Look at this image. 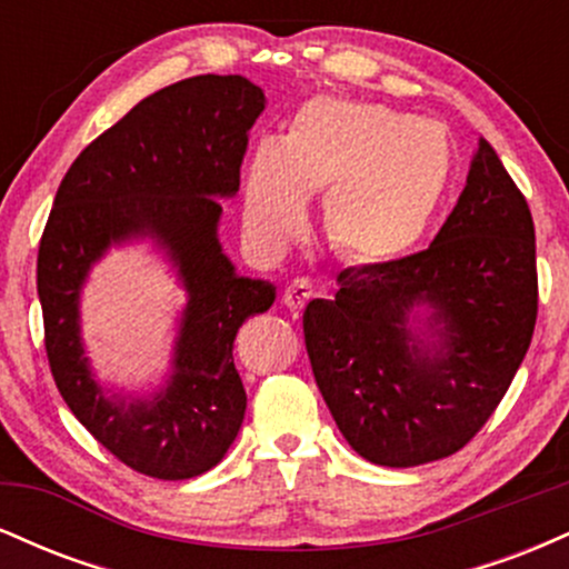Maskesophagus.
<instances>
[{
  "mask_svg": "<svg viewBox=\"0 0 569 569\" xmlns=\"http://www.w3.org/2000/svg\"><path fill=\"white\" fill-rule=\"evenodd\" d=\"M312 283L307 278H297L291 280L289 286H286V293H283V302L289 310H302V307L310 302L312 299Z\"/></svg>",
  "mask_w": 569,
  "mask_h": 569,
  "instance_id": "obj_1",
  "label": "esophagus"
}]
</instances>
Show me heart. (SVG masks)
Instances as JSON below:
<instances>
[{
	"instance_id": "b5f03b06",
	"label": "heart",
	"mask_w": 569,
	"mask_h": 569,
	"mask_svg": "<svg viewBox=\"0 0 569 569\" xmlns=\"http://www.w3.org/2000/svg\"><path fill=\"white\" fill-rule=\"evenodd\" d=\"M452 179V147L428 120L388 107L312 101L283 143L262 141L246 176V219L280 246L302 230L307 194H326V238L352 262H388L428 230Z\"/></svg>"
}]
</instances>
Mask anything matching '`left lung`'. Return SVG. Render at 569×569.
I'll list each match as a JSON object with an SVG mask.
<instances>
[{
    "instance_id": "8db88e82",
    "label": "left lung",
    "mask_w": 569,
    "mask_h": 569,
    "mask_svg": "<svg viewBox=\"0 0 569 569\" xmlns=\"http://www.w3.org/2000/svg\"><path fill=\"white\" fill-rule=\"evenodd\" d=\"M305 310V348L337 428L369 462L411 468L460 452L525 361L538 321L530 206L479 139L466 189L433 243L348 267ZM435 307L437 342L406 316Z\"/></svg>"
}]
</instances>
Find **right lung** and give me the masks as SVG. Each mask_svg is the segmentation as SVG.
Returning a JSON list of instances; mask_svg holds the SVG:
<instances>
[{
    "instance_id": "1",
    "label": "right lung",
    "mask_w": 569,
    "mask_h": 569,
    "mask_svg": "<svg viewBox=\"0 0 569 569\" xmlns=\"http://www.w3.org/2000/svg\"><path fill=\"white\" fill-rule=\"evenodd\" d=\"M262 109L264 93L240 74L189 77L143 98L71 162L39 240L37 291L58 390L103 449L152 479L211 471L243 422L234 337L270 310L278 289L234 272L217 224L219 198L240 187L248 130ZM130 233H152L169 248L190 302L169 388L126 405L89 377L76 297L89 264Z\"/></svg>"
}]
</instances>
